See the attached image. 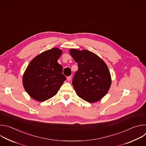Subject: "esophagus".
<instances>
[{"mask_svg": "<svg viewBox=\"0 0 146 146\" xmlns=\"http://www.w3.org/2000/svg\"><path fill=\"white\" fill-rule=\"evenodd\" d=\"M71 78H72V77L71 76H68V77H67V80H68V81H70V80H71Z\"/></svg>", "mask_w": 146, "mask_h": 146, "instance_id": "34e87169", "label": "esophagus"}]
</instances>
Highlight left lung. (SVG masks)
Instances as JSON below:
<instances>
[{
  "label": "left lung",
  "mask_w": 146,
  "mask_h": 146,
  "mask_svg": "<svg viewBox=\"0 0 146 146\" xmlns=\"http://www.w3.org/2000/svg\"><path fill=\"white\" fill-rule=\"evenodd\" d=\"M70 54L78 64V70L72 80L77 95L88 102L101 99L108 92L111 76L104 61L88 50L70 49Z\"/></svg>",
  "instance_id": "left-lung-1"
}]
</instances>
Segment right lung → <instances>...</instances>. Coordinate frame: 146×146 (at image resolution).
Instances as JSON below:
<instances>
[{
  "instance_id": "right-lung-1",
  "label": "right lung",
  "mask_w": 146,
  "mask_h": 146,
  "mask_svg": "<svg viewBox=\"0 0 146 146\" xmlns=\"http://www.w3.org/2000/svg\"><path fill=\"white\" fill-rule=\"evenodd\" d=\"M62 50L53 48L36 56L23 76L24 88L33 99L44 102L55 96L66 80L58 59Z\"/></svg>"
}]
</instances>
